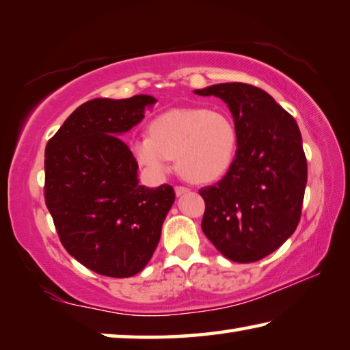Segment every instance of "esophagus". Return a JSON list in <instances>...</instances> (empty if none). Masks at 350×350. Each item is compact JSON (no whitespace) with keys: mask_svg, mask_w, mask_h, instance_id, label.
<instances>
[{"mask_svg":"<svg viewBox=\"0 0 350 350\" xmlns=\"http://www.w3.org/2000/svg\"><path fill=\"white\" fill-rule=\"evenodd\" d=\"M174 191H176V196H182V194H185V193H188L189 191V189L187 188V187H176L174 188Z\"/></svg>","mask_w":350,"mask_h":350,"instance_id":"esophagus-1","label":"esophagus"}]
</instances>
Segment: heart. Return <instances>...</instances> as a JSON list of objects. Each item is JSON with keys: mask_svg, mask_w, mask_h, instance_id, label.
Returning <instances> with one entry per match:
<instances>
[{"mask_svg": "<svg viewBox=\"0 0 350 350\" xmlns=\"http://www.w3.org/2000/svg\"><path fill=\"white\" fill-rule=\"evenodd\" d=\"M133 154L154 179H163L176 157L185 179L210 183L227 173L238 150V133L225 112L205 108L171 109L157 116L150 135L131 145Z\"/></svg>", "mask_w": 350, "mask_h": 350, "instance_id": "heart-1", "label": "heart"}]
</instances>
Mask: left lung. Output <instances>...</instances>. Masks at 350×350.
<instances>
[{
	"instance_id": "left-lung-1",
	"label": "left lung",
	"mask_w": 350,
	"mask_h": 350,
	"mask_svg": "<svg viewBox=\"0 0 350 350\" xmlns=\"http://www.w3.org/2000/svg\"><path fill=\"white\" fill-rule=\"evenodd\" d=\"M198 96H215L232 112L238 150L205 200L202 232L225 258L254 262L280 248L298 227L307 161L295 118L275 98L247 83H219Z\"/></svg>"
}]
</instances>
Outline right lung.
<instances>
[{"mask_svg": "<svg viewBox=\"0 0 350 350\" xmlns=\"http://www.w3.org/2000/svg\"><path fill=\"white\" fill-rule=\"evenodd\" d=\"M151 96L94 98L46 145L44 199L66 252L98 275L129 278L150 262L171 205V185H139L120 137L142 122Z\"/></svg>", "mask_w": 350, "mask_h": 350, "instance_id": "obj_1", "label": "right lung"}]
</instances>
